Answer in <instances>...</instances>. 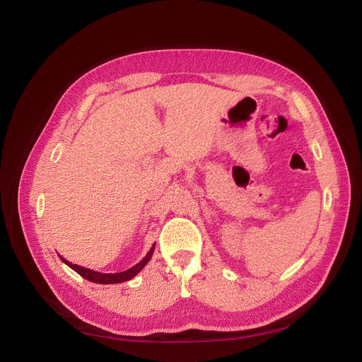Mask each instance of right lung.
I'll return each instance as SVG.
<instances>
[{"label": "right lung", "mask_w": 362, "mask_h": 362, "mask_svg": "<svg viewBox=\"0 0 362 362\" xmlns=\"http://www.w3.org/2000/svg\"><path fill=\"white\" fill-rule=\"evenodd\" d=\"M153 250H155V244L152 245V248L149 250V253L145 256V259L140 260L136 266H133V268L124 271V272H118V274H102V272H96L93 269H87V268H83V266H78V264H74L71 262H68L66 259H64L62 256H59L62 259V262L66 263L69 268H72L76 274H80L83 278L91 281V282H98V284H118V282H124V281H129L132 279L133 276H136L140 271H142L146 263L151 260L152 255H153Z\"/></svg>", "instance_id": "right-lung-1"}]
</instances>
